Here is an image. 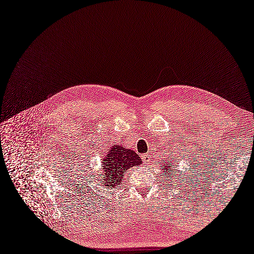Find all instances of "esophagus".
<instances>
[{
    "instance_id": "esophagus-1",
    "label": "esophagus",
    "mask_w": 254,
    "mask_h": 254,
    "mask_svg": "<svg viewBox=\"0 0 254 254\" xmlns=\"http://www.w3.org/2000/svg\"><path fill=\"white\" fill-rule=\"evenodd\" d=\"M142 160L144 163H149L150 162V154L149 153H144L142 156Z\"/></svg>"
}]
</instances>
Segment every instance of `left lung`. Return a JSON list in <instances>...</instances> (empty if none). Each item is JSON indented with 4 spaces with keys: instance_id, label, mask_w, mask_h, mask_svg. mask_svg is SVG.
<instances>
[{
    "instance_id": "obj_1",
    "label": "left lung",
    "mask_w": 254,
    "mask_h": 254,
    "mask_svg": "<svg viewBox=\"0 0 254 254\" xmlns=\"http://www.w3.org/2000/svg\"><path fill=\"white\" fill-rule=\"evenodd\" d=\"M161 166H164V168H163V171L161 172V176L163 179H166V180H169V178H171V180H170V182H173V179H176L175 178V167H172V163L171 162H169V163H167L166 165H161ZM169 182V181H168Z\"/></svg>"
}]
</instances>
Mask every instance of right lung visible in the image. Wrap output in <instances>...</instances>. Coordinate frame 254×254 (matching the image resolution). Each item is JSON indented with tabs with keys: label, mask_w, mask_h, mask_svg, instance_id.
I'll return each instance as SVG.
<instances>
[{
	"label": "right lung",
	"mask_w": 254,
	"mask_h": 254,
	"mask_svg": "<svg viewBox=\"0 0 254 254\" xmlns=\"http://www.w3.org/2000/svg\"><path fill=\"white\" fill-rule=\"evenodd\" d=\"M142 164L141 158L133 149L124 147V145H113L108 151L103 162V175L97 176V181L103 183L104 187H117L124 181L127 169ZM95 176V175H94Z\"/></svg>",
	"instance_id": "add662e5"
}]
</instances>
